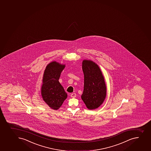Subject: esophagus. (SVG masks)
<instances>
[{"instance_id":"esophagus-1","label":"esophagus","mask_w":151,"mask_h":151,"mask_svg":"<svg viewBox=\"0 0 151 151\" xmlns=\"http://www.w3.org/2000/svg\"><path fill=\"white\" fill-rule=\"evenodd\" d=\"M70 96H71V97H73V98H75V97L76 96V94L75 93H72L71 94Z\"/></svg>"}]
</instances>
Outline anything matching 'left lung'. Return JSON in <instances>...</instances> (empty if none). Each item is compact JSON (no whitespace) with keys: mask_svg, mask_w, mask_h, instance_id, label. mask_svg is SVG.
<instances>
[{"mask_svg":"<svg viewBox=\"0 0 151 151\" xmlns=\"http://www.w3.org/2000/svg\"><path fill=\"white\" fill-rule=\"evenodd\" d=\"M84 91L81 98L90 110L96 109L102 104L106 96L104 79L99 66L91 60H84Z\"/></svg>","mask_w":151,"mask_h":151,"instance_id":"8db88e82","label":"left lung"}]
</instances>
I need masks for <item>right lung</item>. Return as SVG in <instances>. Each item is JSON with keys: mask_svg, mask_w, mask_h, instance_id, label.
<instances>
[{"mask_svg": "<svg viewBox=\"0 0 151 151\" xmlns=\"http://www.w3.org/2000/svg\"><path fill=\"white\" fill-rule=\"evenodd\" d=\"M64 65L52 61L47 66L44 73L41 94L50 107L58 110L67 98V94L58 79Z\"/></svg>", "mask_w": 151, "mask_h": 151, "instance_id": "right-lung-1", "label": "right lung"}]
</instances>
